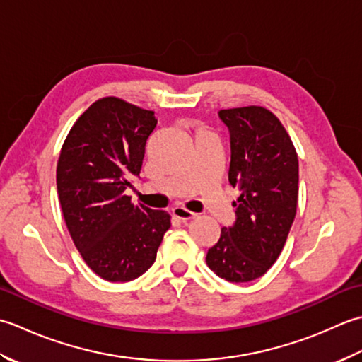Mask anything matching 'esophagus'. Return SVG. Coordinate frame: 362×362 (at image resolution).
Here are the masks:
<instances>
[{
    "label": "esophagus",
    "mask_w": 362,
    "mask_h": 362,
    "mask_svg": "<svg viewBox=\"0 0 362 362\" xmlns=\"http://www.w3.org/2000/svg\"><path fill=\"white\" fill-rule=\"evenodd\" d=\"M172 214H173V217L180 218L181 222H189V220L195 218V214L194 212L184 209V208H181V206H175V208L172 209Z\"/></svg>",
    "instance_id": "esophagus-1"
}]
</instances>
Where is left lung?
I'll use <instances>...</instances> for the list:
<instances>
[{
	"label": "left lung",
	"mask_w": 362,
	"mask_h": 362,
	"mask_svg": "<svg viewBox=\"0 0 362 362\" xmlns=\"http://www.w3.org/2000/svg\"><path fill=\"white\" fill-rule=\"evenodd\" d=\"M230 131L228 181L240 195L235 220L223 226L206 264L230 283L262 276L278 259L298 200V158L284 127L270 110L247 106L218 110Z\"/></svg>",
	"instance_id": "obj_1"
}]
</instances>
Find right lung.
I'll return each mask as SVG.
<instances>
[{"mask_svg":"<svg viewBox=\"0 0 362 362\" xmlns=\"http://www.w3.org/2000/svg\"><path fill=\"white\" fill-rule=\"evenodd\" d=\"M153 110L120 98L95 101L73 124L57 162V195L78 252L106 281L136 279L156 261L170 216L132 204V187L156 128Z\"/></svg>","mask_w":362,"mask_h":362,"instance_id":"1","label":"right lung"}]
</instances>
